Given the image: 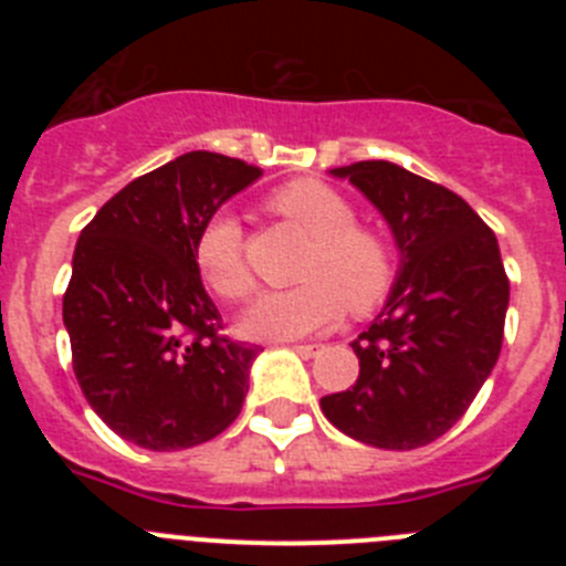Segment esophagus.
<instances>
[{"mask_svg": "<svg viewBox=\"0 0 566 566\" xmlns=\"http://www.w3.org/2000/svg\"><path fill=\"white\" fill-rule=\"evenodd\" d=\"M319 348H323V345H317V343H303V345H294V352H297L300 357H314V354H319Z\"/></svg>", "mask_w": 566, "mask_h": 566, "instance_id": "34e87169", "label": "esophagus"}]
</instances>
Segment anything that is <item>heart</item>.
<instances>
[{"instance_id":"obj_1","label":"heart","mask_w":566,"mask_h":566,"mask_svg":"<svg viewBox=\"0 0 566 566\" xmlns=\"http://www.w3.org/2000/svg\"><path fill=\"white\" fill-rule=\"evenodd\" d=\"M272 212L312 238L300 263V286L263 292L240 317V332L254 339H297L334 326L345 314H368L391 292L394 254L388 240L357 227L352 201L314 178L289 181L269 198ZM195 263L207 286L223 300L252 292L243 232L232 214H212L195 238Z\"/></svg>"}]
</instances>
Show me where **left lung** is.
<instances>
[{
  "instance_id": "left-lung-1",
  "label": "left lung",
  "mask_w": 566,
  "mask_h": 566,
  "mask_svg": "<svg viewBox=\"0 0 566 566\" xmlns=\"http://www.w3.org/2000/svg\"><path fill=\"white\" fill-rule=\"evenodd\" d=\"M379 209L399 249L382 312L354 339L359 377L319 408L357 442L411 451L462 419L502 352L510 280L468 201L391 161L332 169Z\"/></svg>"
}]
</instances>
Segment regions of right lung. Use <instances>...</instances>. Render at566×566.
Returning a JSON list of instances; mask_svg holds the SVG:
<instances>
[{
    "label": "right lung",
    "mask_w": 566,
    "mask_h": 566,
    "mask_svg": "<svg viewBox=\"0 0 566 566\" xmlns=\"http://www.w3.org/2000/svg\"><path fill=\"white\" fill-rule=\"evenodd\" d=\"M229 155L187 153L129 181L82 229L62 317L90 408L127 442L181 451L238 419L258 345L221 337L195 238L260 178Z\"/></svg>",
    "instance_id": "right-lung-1"
}]
</instances>
